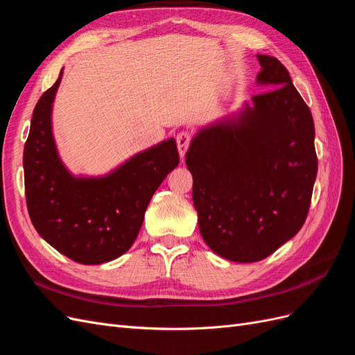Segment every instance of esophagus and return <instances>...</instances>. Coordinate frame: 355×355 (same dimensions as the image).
I'll list each match as a JSON object with an SVG mask.
<instances>
[{
	"label": "esophagus",
	"mask_w": 355,
	"mask_h": 355,
	"mask_svg": "<svg viewBox=\"0 0 355 355\" xmlns=\"http://www.w3.org/2000/svg\"><path fill=\"white\" fill-rule=\"evenodd\" d=\"M176 144H178V151H179L180 158H184L188 151V148H189V144H191V135L188 132H180L176 136Z\"/></svg>",
	"instance_id": "34e87169"
}]
</instances>
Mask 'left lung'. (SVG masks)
<instances>
[{
  "mask_svg": "<svg viewBox=\"0 0 355 355\" xmlns=\"http://www.w3.org/2000/svg\"><path fill=\"white\" fill-rule=\"evenodd\" d=\"M257 60L256 81L271 90L202 127L185 158L202 240L241 263L265 259L302 228L318 164L313 115L288 71L272 56Z\"/></svg>",
  "mask_w": 355,
  "mask_h": 355,
  "instance_id": "8db88e82",
  "label": "left lung"
}]
</instances>
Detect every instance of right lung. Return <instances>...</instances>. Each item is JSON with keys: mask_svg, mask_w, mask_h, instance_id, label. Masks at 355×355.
I'll return each instance as SVG.
<instances>
[{"mask_svg": "<svg viewBox=\"0 0 355 355\" xmlns=\"http://www.w3.org/2000/svg\"><path fill=\"white\" fill-rule=\"evenodd\" d=\"M60 80L62 71L32 114L24 149L26 206L34 228L51 247L78 263L99 265L130 249L154 192L179 164V153L171 137L105 176L71 175L51 130Z\"/></svg>", "mask_w": 355, "mask_h": 355, "instance_id": "right-lung-1", "label": "right lung"}]
</instances>
